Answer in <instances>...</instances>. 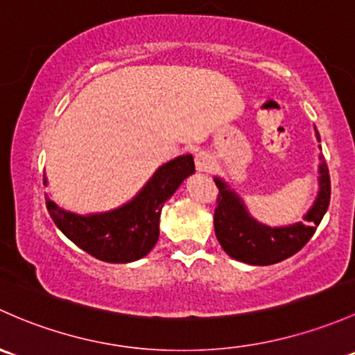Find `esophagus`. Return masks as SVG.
<instances>
[{
	"instance_id": "34e87169",
	"label": "esophagus",
	"mask_w": 355,
	"mask_h": 355,
	"mask_svg": "<svg viewBox=\"0 0 355 355\" xmlns=\"http://www.w3.org/2000/svg\"><path fill=\"white\" fill-rule=\"evenodd\" d=\"M211 165H212V159H211V156L207 155V153H204V151L197 153V155H196V166H197V170H199V171H207L209 168H211Z\"/></svg>"
}]
</instances>
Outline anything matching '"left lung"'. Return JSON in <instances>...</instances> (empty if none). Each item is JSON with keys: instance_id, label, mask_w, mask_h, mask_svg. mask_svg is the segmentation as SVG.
<instances>
[{"instance_id": "obj_1", "label": "left lung", "mask_w": 355, "mask_h": 355, "mask_svg": "<svg viewBox=\"0 0 355 355\" xmlns=\"http://www.w3.org/2000/svg\"><path fill=\"white\" fill-rule=\"evenodd\" d=\"M214 182L219 189L214 209L216 238L227 255L252 266H272L300 252L315 234L330 204L327 162L320 165V192L304 221L286 227H268L257 223L250 218L236 193L227 190L219 178Z\"/></svg>"}]
</instances>
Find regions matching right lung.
<instances>
[{"instance_id": "add662e5", "label": "right lung", "mask_w": 355, "mask_h": 355, "mask_svg": "<svg viewBox=\"0 0 355 355\" xmlns=\"http://www.w3.org/2000/svg\"><path fill=\"white\" fill-rule=\"evenodd\" d=\"M193 171L192 155L178 156L156 170L136 199L105 214L66 212L49 197H46V206L55 226L92 257L109 263L134 262L156 245L163 204Z\"/></svg>"}]
</instances>
